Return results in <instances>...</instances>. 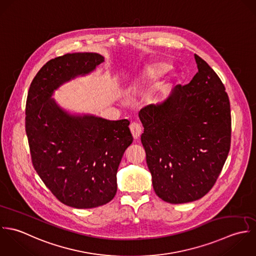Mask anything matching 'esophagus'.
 I'll list each match as a JSON object with an SVG mask.
<instances>
[{"label": "esophagus", "mask_w": 256, "mask_h": 256, "mask_svg": "<svg viewBox=\"0 0 256 256\" xmlns=\"http://www.w3.org/2000/svg\"><path fill=\"white\" fill-rule=\"evenodd\" d=\"M130 132L132 134V136L134 140H138L142 132V128L140 126V124H138V122H132L130 126Z\"/></svg>", "instance_id": "esophagus-1"}]
</instances>
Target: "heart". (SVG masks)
<instances>
[{
  "mask_svg": "<svg viewBox=\"0 0 256 256\" xmlns=\"http://www.w3.org/2000/svg\"><path fill=\"white\" fill-rule=\"evenodd\" d=\"M170 68V64L165 61H152L144 65L140 71L134 75L130 81V85L134 88H142L154 84L163 74H165ZM173 88V79L168 78L158 83L150 96V100L154 102H160L168 94H170Z\"/></svg>",
  "mask_w": 256,
  "mask_h": 256,
  "instance_id": "obj_1",
  "label": "heart"
}]
</instances>
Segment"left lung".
<instances>
[{"mask_svg": "<svg viewBox=\"0 0 256 256\" xmlns=\"http://www.w3.org/2000/svg\"><path fill=\"white\" fill-rule=\"evenodd\" d=\"M198 73L164 102L142 108V144L156 195L170 204L201 199L230 148V106L216 73L195 54Z\"/></svg>", "mask_w": 256, "mask_h": 256, "instance_id": "8db88e82", "label": "left lung"}]
</instances>
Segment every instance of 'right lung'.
<instances>
[{"label": "right lung", "instance_id": "1", "mask_svg": "<svg viewBox=\"0 0 256 256\" xmlns=\"http://www.w3.org/2000/svg\"><path fill=\"white\" fill-rule=\"evenodd\" d=\"M104 61L95 52L56 57L38 71L28 94L26 132L34 167L61 203L76 208L112 200L118 165L134 140L128 120L70 112L53 99L62 85L91 74Z\"/></svg>", "mask_w": 256, "mask_h": 256}]
</instances>
